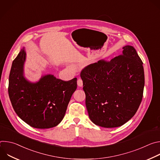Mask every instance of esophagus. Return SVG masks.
I'll return each instance as SVG.
<instances>
[{
	"label": "esophagus",
	"instance_id": "34e87169",
	"mask_svg": "<svg viewBox=\"0 0 160 160\" xmlns=\"http://www.w3.org/2000/svg\"><path fill=\"white\" fill-rule=\"evenodd\" d=\"M77 84L79 87H82L83 86V81L81 78H78L77 80Z\"/></svg>",
	"mask_w": 160,
	"mask_h": 160
}]
</instances>
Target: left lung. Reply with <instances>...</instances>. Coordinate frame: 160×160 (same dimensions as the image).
Wrapping results in <instances>:
<instances>
[{"mask_svg":"<svg viewBox=\"0 0 160 160\" xmlns=\"http://www.w3.org/2000/svg\"><path fill=\"white\" fill-rule=\"evenodd\" d=\"M110 61L104 59L85 67L80 73L88 117L105 128L123 125L138 111L143 96V62L130 45Z\"/></svg>","mask_w":160,"mask_h":160,"instance_id":"1","label":"left lung"}]
</instances>
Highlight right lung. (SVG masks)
Wrapping results in <instances>:
<instances>
[{"label": "right lung", "instance_id": "1", "mask_svg": "<svg viewBox=\"0 0 160 160\" xmlns=\"http://www.w3.org/2000/svg\"><path fill=\"white\" fill-rule=\"evenodd\" d=\"M26 52L22 49L14 59L9 78L8 93L18 116L36 128L57 126L77 87V78L64 82L52 75L31 83L23 77Z\"/></svg>", "mask_w": 160, "mask_h": 160}]
</instances>
